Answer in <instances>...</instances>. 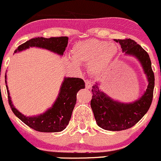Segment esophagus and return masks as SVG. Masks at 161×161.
<instances>
[{
  "label": "esophagus",
  "instance_id": "obj_1",
  "mask_svg": "<svg viewBox=\"0 0 161 161\" xmlns=\"http://www.w3.org/2000/svg\"><path fill=\"white\" fill-rule=\"evenodd\" d=\"M93 82L89 80H85V87L87 89H90L92 87Z\"/></svg>",
  "mask_w": 161,
  "mask_h": 161
}]
</instances>
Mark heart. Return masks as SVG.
<instances>
[{"label": "heart", "instance_id": "1", "mask_svg": "<svg viewBox=\"0 0 161 161\" xmlns=\"http://www.w3.org/2000/svg\"><path fill=\"white\" fill-rule=\"evenodd\" d=\"M119 54V47L115 43L96 39H87L76 43L71 50L72 67L77 64L89 65L91 72L99 74L110 67Z\"/></svg>", "mask_w": 161, "mask_h": 161}]
</instances>
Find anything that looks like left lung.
I'll return each instance as SVG.
<instances>
[{
	"label": "left lung",
	"instance_id": "1",
	"mask_svg": "<svg viewBox=\"0 0 161 161\" xmlns=\"http://www.w3.org/2000/svg\"><path fill=\"white\" fill-rule=\"evenodd\" d=\"M115 41L121 45L122 52L140 61L148 80V86L143 95L129 104L114 101L99 90L97 83L93 85L91 107L97 125L105 130L121 131L135 125L148 112L153 100L155 79L150 56L141 46L130 39Z\"/></svg>",
	"mask_w": 161,
	"mask_h": 161
}]
</instances>
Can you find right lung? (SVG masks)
<instances>
[{
    "label": "right lung",
    "instance_id": "add662e5",
    "mask_svg": "<svg viewBox=\"0 0 161 161\" xmlns=\"http://www.w3.org/2000/svg\"><path fill=\"white\" fill-rule=\"evenodd\" d=\"M67 43L68 37L67 36L51 37L49 39L43 37L34 38L20 45L14 50V53L29 49V47H39L62 56L67 46ZM6 77L5 75L7 84ZM6 87L10 107L20 120L30 128L39 132H56L64 130L69 124L77 102V92L85 87V84L81 78L65 77L53 105L44 113L32 117L25 116L14 108L11 100L8 85H6Z\"/></svg>",
    "mask_w": 161,
    "mask_h": 161
}]
</instances>
